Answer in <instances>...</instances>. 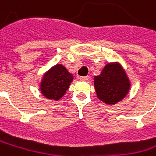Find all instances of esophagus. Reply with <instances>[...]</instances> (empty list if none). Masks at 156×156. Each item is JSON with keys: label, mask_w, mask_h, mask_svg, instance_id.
Instances as JSON below:
<instances>
[{"label": "esophagus", "mask_w": 156, "mask_h": 156, "mask_svg": "<svg viewBox=\"0 0 156 156\" xmlns=\"http://www.w3.org/2000/svg\"><path fill=\"white\" fill-rule=\"evenodd\" d=\"M79 79H80L81 81H88V80L90 79V77H89V76H81Z\"/></svg>", "instance_id": "34e87169"}]
</instances>
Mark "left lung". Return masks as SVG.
Instances as JSON below:
<instances>
[{
    "instance_id": "1",
    "label": "left lung",
    "mask_w": 156,
    "mask_h": 156,
    "mask_svg": "<svg viewBox=\"0 0 156 156\" xmlns=\"http://www.w3.org/2000/svg\"><path fill=\"white\" fill-rule=\"evenodd\" d=\"M94 90L99 100L107 105H116L123 100L130 90V80L119 62L105 65L101 73L94 78Z\"/></svg>"
}]
</instances>
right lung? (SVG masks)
<instances>
[{
    "label": "right lung",
    "instance_id": "obj_1",
    "mask_svg": "<svg viewBox=\"0 0 156 156\" xmlns=\"http://www.w3.org/2000/svg\"><path fill=\"white\" fill-rule=\"evenodd\" d=\"M73 81V74L62 64H56L43 73L39 90L46 98L59 101L66 94Z\"/></svg>",
    "mask_w": 156,
    "mask_h": 156
}]
</instances>
